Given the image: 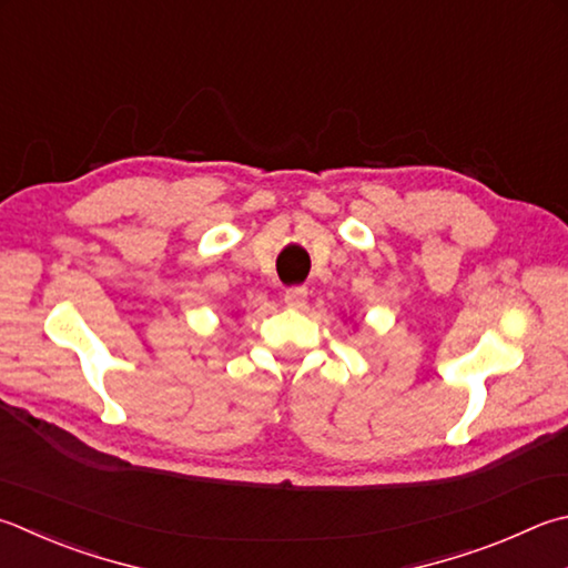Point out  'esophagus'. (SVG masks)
Masks as SVG:
<instances>
[{"instance_id": "esophagus-1", "label": "esophagus", "mask_w": 568, "mask_h": 568, "mask_svg": "<svg viewBox=\"0 0 568 568\" xmlns=\"http://www.w3.org/2000/svg\"><path fill=\"white\" fill-rule=\"evenodd\" d=\"M283 301L287 307H293V311H301V307H305L307 303V291L305 287H287L283 293Z\"/></svg>"}]
</instances>
